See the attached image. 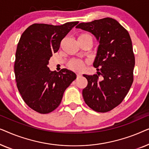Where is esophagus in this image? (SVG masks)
<instances>
[{
	"label": "esophagus",
	"mask_w": 149,
	"mask_h": 149,
	"mask_svg": "<svg viewBox=\"0 0 149 149\" xmlns=\"http://www.w3.org/2000/svg\"><path fill=\"white\" fill-rule=\"evenodd\" d=\"M81 75H82V74H81V73H77V77H80L81 76Z\"/></svg>",
	"instance_id": "34e87169"
}]
</instances>
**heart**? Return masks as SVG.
<instances>
[{"label":"heart","mask_w":149,"mask_h":149,"mask_svg":"<svg viewBox=\"0 0 149 149\" xmlns=\"http://www.w3.org/2000/svg\"><path fill=\"white\" fill-rule=\"evenodd\" d=\"M89 40L93 43V37L90 34L87 33H81L79 34L77 37V40L78 41H81V40ZM85 66L84 62L82 60H78V59H72L68 63V66L70 70L74 71H80Z\"/></svg>","instance_id":"obj_1"}]
</instances>
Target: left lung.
Returning <instances> with one entry per match:
<instances>
[{"mask_svg":"<svg viewBox=\"0 0 149 149\" xmlns=\"http://www.w3.org/2000/svg\"><path fill=\"white\" fill-rule=\"evenodd\" d=\"M91 32L100 45L93 66L97 74H83L87 80L83 97L89 108L107 113L120 104L134 81L135 57L129 32L110 17L76 26Z\"/></svg>","mask_w":149,"mask_h":149,"instance_id":"left-lung-1","label":"left lung"}]
</instances>
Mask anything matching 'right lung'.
I'll use <instances>...</instances> for the list:
<instances>
[{
    "label": "right lung",
    "instance_id": "obj_1",
    "mask_svg": "<svg viewBox=\"0 0 149 149\" xmlns=\"http://www.w3.org/2000/svg\"><path fill=\"white\" fill-rule=\"evenodd\" d=\"M78 23L33 24L20 37L14 64L17 87L26 104L38 113L47 114L57 109L64 91L77 78L68 69L50 71L47 65L63 38Z\"/></svg>",
    "mask_w": 149,
    "mask_h": 149
}]
</instances>
